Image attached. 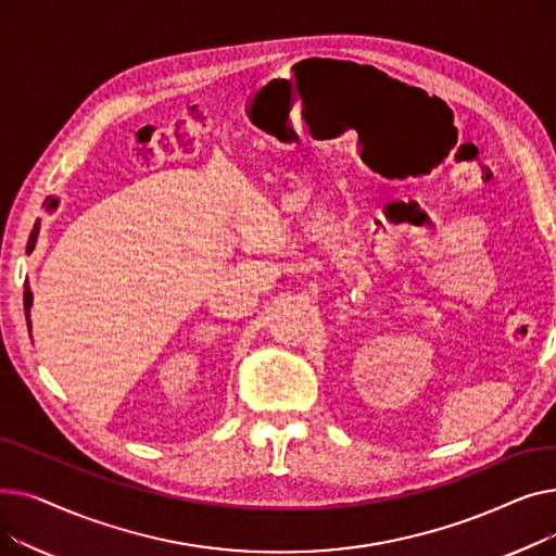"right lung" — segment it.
<instances>
[{
  "instance_id": "obj_1",
  "label": "right lung",
  "mask_w": 556,
  "mask_h": 556,
  "mask_svg": "<svg viewBox=\"0 0 556 556\" xmlns=\"http://www.w3.org/2000/svg\"><path fill=\"white\" fill-rule=\"evenodd\" d=\"M51 198H47L45 202H49ZM51 207H55V200L51 202ZM38 223H36V227H34V231H31V237H28V243H26V250L31 252L34 250V245H36V239H38ZM31 302H34V295H31V290H28V283H24V313H26V323H28V327H31V319H28V308H31Z\"/></svg>"
}]
</instances>
